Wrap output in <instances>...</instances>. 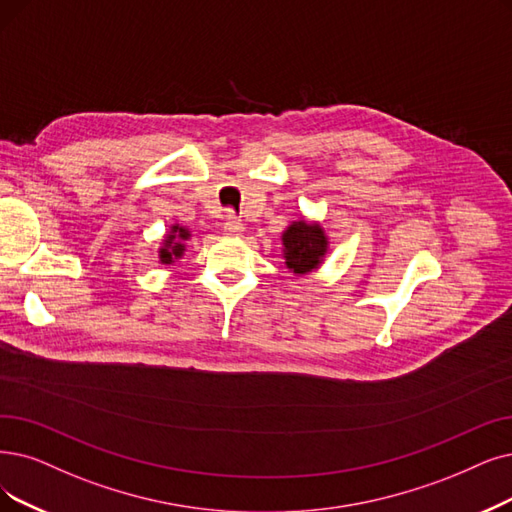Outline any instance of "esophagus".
<instances>
[{"mask_svg":"<svg viewBox=\"0 0 512 512\" xmlns=\"http://www.w3.org/2000/svg\"><path fill=\"white\" fill-rule=\"evenodd\" d=\"M222 229H224V233H227V235H241L243 233V224H241V220L229 216L227 222H224Z\"/></svg>","mask_w":512,"mask_h":512,"instance_id":"obj_1","label":"esophagus"}]
</instances>
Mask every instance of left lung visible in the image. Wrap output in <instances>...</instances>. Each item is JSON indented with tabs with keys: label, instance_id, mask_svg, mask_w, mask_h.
I'll return each mask as SVG.
<instances>
[{
	"label": "left lung",
	"instance_id": "obj_1",
	"mask_svg": "<svg viewBox=\"0 0 512 512\" xmlns=\"http://www.w3.org/2000/svg\"><path fill=\"white\" fill-rule=\"evenodd\" d=\"M285 267L296 277L309 275L321 267V262L330 250V239L319 222L315 220H294L281 235Z\"/></svg>",
	"mask_w": 512,
	"mask_h": 512
}]
</instances>
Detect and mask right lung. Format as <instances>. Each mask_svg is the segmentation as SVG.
I'll list each match as a JSON object with an SVG mask.
<instances>
[{"label":"right lung","instance_id":"right-lung-1","mask_svg":"<svg viewBox=\"0 0 512 512\" xmlns=\"http://www.w3.org/2000/svg\"><path fill=\"white\" fill-rule=\"evenodd\" d=\"M191 239V231L180 224H172L166 237L161 239L159 245V262L161 264H174L187 252V241Z\"/></svg>","mask_w":512,"mask_h":512}]
</instances>
